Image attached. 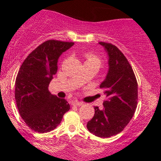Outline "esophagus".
<instances>
[{"instance_id": "esophagus-1", "label": "esophagus", "mask_w": 161, "mask_h": 161, "mask_svg": "<svg viewBox=\"0 0 161 161\" xmlns=\"http://www.w3.org/2000/svg\"><path fill=\"white\" fill-rule=\"evenodd\" d=\"M72 104L76 106H82V105H83V102H79V101H74V102H72Z\"/></svg>"}]
</instances>
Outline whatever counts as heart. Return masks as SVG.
Returning a JSON list of instances; mask_svg holds the SVG:
<instances>
[{"mask_svg": "<svg viewBox=\"0 0 161 161\" xmlns=\"http://www.w3.org/2000/svg\"><path fill=\"white\" fill-rule=\"evenodd\" d=\"M85 57L86 59L85 63H96L99 65V67L102 64V60H101V59L98 57L97 55H95V54L89 52V53L85 54Z\"/></svg>", "mask_w": 161, "mask_h": 161, "instance_id": "obj_1", "label": "heart"}]
</instances>
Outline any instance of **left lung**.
Returning <instances> with one entry per match:
<instances>
[{"mask_svg": "<svg viewBox=\"0 0 161 161\" xmlns=\"http://www.w3.org/2000/svg\"><path fill=\"white\" fill-rule=\"evenodd\" d=\"M107 52L109 70L100 88L106 95L103 108L95 106L93 119L87 123L92 134L109 138L120 133L127 126L138 104V84L128 60L116 46L100 42Z\"/></svg>", "mask_w": 161, "mask_h": 161, "instance_id": "1", "label": "left lung"}]
</instances>
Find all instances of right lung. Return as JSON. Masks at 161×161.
Returning a JSON list of instances; mask_svg holds the SVG:
<instances>
[{
  "instance_id": "right-lung-1",
  "label": "right lung",
  "mask_w": 161,
  "mask_h": 161,
  "mask_svg": "<svg viewBox=\"0 0 161 161\" xmlns=\"http://www.w3.org/2000/svg\"><path fill=\"white\" fill-rule=\"evenodd\" d=\"M74 42L47 40L24 60L15 81V99L21 117L31 130L46 133L56 128L70 109L65 99L52 95L48 86L58 69L61 54Z\"/></svg>"
}]
</instances>
